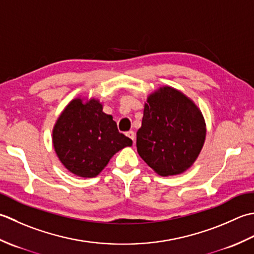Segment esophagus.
<instances>
[{"label":"esophagus","mask_w":254,"mask_h":254,"mask_svg":"<svg viewBox=\"0 0 254 254\" xmlns=\"http://www.w3.org/2000/svg\"><path fill=\"white\" fill-rule=\"evenodd\" d=\"M126 136H127L128 138H130L131 140L133 141V143H134V140H136V133H134L132 130H129V131L126 132Z\"/></svg>","instance_id":"esophagus-1"}]
</instances>
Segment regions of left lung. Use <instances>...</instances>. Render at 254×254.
<instances>
[{"mask_svg": "<svg viewBox=\"0 0 254 254\" xmlns=\"http://www.w3.org/2000/svg\"><path fill=\"white\" fill-rule=\"evenodd\" d=\"M206 137L203 114L182 92L162 86L147 98L137 151L161 177L177 175L192 167Z\"/></svg>", "mask_w": 254, "mask_h": 254, "instance_id": "obj_1", "label": "left lung"}]
</instances>
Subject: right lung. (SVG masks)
<instances>
[{
  "mask_svg": "<svg viewBox=\"0 0 254 254\" xmlns=\"http://www.w3.org/2000/svg\"><path fill=\"white\" fill-rule=\"evenodd\" d=\"M55 151L61 163L80 178H95L111 158L132 140L118 131L112 115L103 112L98 100H72L53 130Z\"/></svg>",
  "mask_w": 254,
  "mask_h": 254,
  "instance_id": "add662e5",
  "label": "right lung"
}]
</instances>
